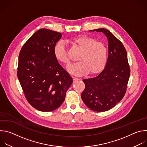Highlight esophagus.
<instances>
[{
  "instance_id": "esophagus-1",
  "label": "esophagus",
  "mask_w": 147,
  "mask_h": 147,
  "mask_svg": "<svg viewBox=\"0 0 147 147\" xmlns=\"http://www.w3.org/2000/svg\"><path fill=\"white\" fill-rule=\"evenodd\" d=\"M72 78H73V82H76V81H78V80H79V79H78V78H76V77H72Z\"/></svg>"
}]
</instances>
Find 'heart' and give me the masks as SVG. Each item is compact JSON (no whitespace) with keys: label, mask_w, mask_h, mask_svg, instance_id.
Masks as SVG:
<instances>
[{"label":"heart","mask_w":147,"mask_h":147,"mask_svg":"<svg viewBox=\"0 0 147 147\" xmlns=\"http://www.w3.org/2000/svg\"><path fill=\"white\" fill-rule=\"evenodd\" d=\"M69 42L81 50L77 57L79 61L68 68L71 74L80 76L90 73L91 75H95L105 67L108 60V49L104 43L96 41L95 39L88 35L72 38ZM53 55L58 61L69 65L67 52L62 42H58L55 45Z\"/></svg>","instance_id":"heart-1"}]
</instances>
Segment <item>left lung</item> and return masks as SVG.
Here are the masks:
<instances>
[{"label":"left lung","mask_w":147,"mask_h":147,"mask_svg":"<svg viewBox=\"0 0 147 147\" xmlns=\"http://www.w3.org/2000/svg\"><path fill=\"white\" fill-rule=\"evenodd\" d=\"M90 31L102 32L106 35L108 40V57L102 72L95 77L82 80L86 87L81 98L90 109L105 112L113 108L124 97L130 69L126 50L111 32L105 28Z\"/></svg>","instance_id":"obj_1"}]
</instances>
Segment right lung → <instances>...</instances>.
I'll use <instances>...</instances> for the list:
<instances>
[{
  "label": "right lung",
  "mask_w": 147,
  "mask_h": 147,
  "mask_svg": "<svg viewBox=\"0 0 147 147\" xmlns=\"http://www.w3.org/2000/svg\"><path fill=\"white\" fill-rule=\"evenodd\" d=\"M62 34L40 29L24 44L18 56L17 77L27 101L42 112L58 108L73 83L58 63L53 48Z\"/></svg>",
  "instance_id": "add662e5"
}]
</instances>
